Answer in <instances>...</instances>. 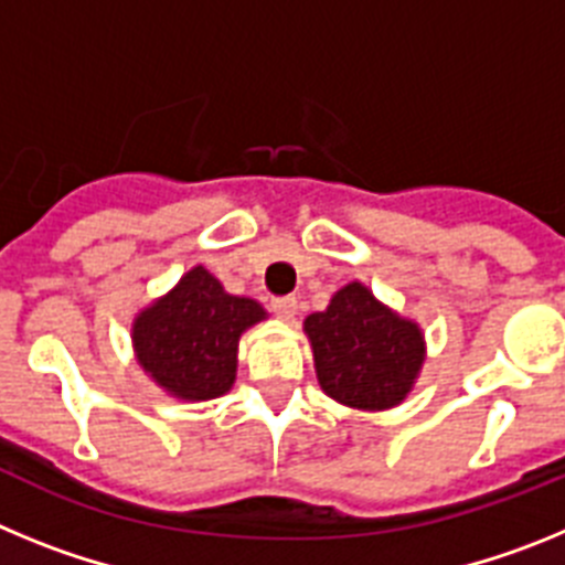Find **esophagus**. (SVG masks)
I'll return each instance as SVG.
<instances>
[{"label":"esophagus","mask_w":565,"mask_h":565,"mask_svg":"<svg viewBox=\"0 0 565 565\" xmlns=\"http://www.w3.org/2000/svg\"><path fill=\"white\" fill-rule=\"evenodd\" d=\"M271 311L277 313V317H282V319H288V322H291V319L297 317V297L271 299Z\"/></svg>","instance_id":"esophagus-1"}]
</instances>
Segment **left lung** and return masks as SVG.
Here are the masks:
<instances>
[{
  "label": "left lung",
  "mask_w": 565,
  "mask_h": 565,
  "mask_svg": "<svg viewBox=\"0 0 565 565\" xmlns=\"http://www.w3.org/2000/svg\"><path fill=\"white\" fill-rule=\"evenodd\" d=\"M322 391L356 411H387L413 391L424 364V333L382 306L362 282H348L326 311L306 319Z\"/></svg>",
  "instance_id": "obj_1"
}]
</instances>
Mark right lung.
Returning a JSON list of instances; mask_svg holds the SVG:
<instances>
[{"instance_id":"add662e5","label":"right lung","mask_w":565,"mask_h":565,"mask_svg":"<svg viewBox=\"0 0 565 565\" xmlns=\"http://www.w3.org/2000/svg\"><path fill=\"white\" fill-rule=\"evenodd\" d=\"M266 319V308L223 291L203 266L143 308L132 322L138 364L154 384L183 402H209L232 391L243 331Z\"/></svg>"}]
</instances>
